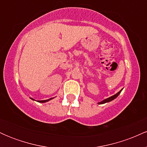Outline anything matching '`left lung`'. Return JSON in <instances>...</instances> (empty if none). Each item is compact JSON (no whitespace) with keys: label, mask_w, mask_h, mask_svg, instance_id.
Masks as SVG:
<instances>
[{"label":"left lung","mask_w":147,"mask_h":147,"mask_svg":"<svg viewBox=\"0 0 147 147\" xmlns=\"http://www.w3.org/2000/svg\"><path fill=\"white\" fill-rule=\"evenodd\" d=\"M121 91H122V90H121L120 91H119V92H118L117 94H115V95H114L113 96H111V97H109V98H107V99H104V100H103L102 102H99L98 104H105V103H106V102H111V101L113 100L114 99H115L116 97H117V96L119 95V93H120V92H121Z\"/></svg>","instance_id":"obj_1"}]
</instances>
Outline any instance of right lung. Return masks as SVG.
<instances>
[{"instance_id": "obj_1", "label": "right lung", "mask_w": 147, "mask_h": 147, "mask_svg": "<svg viewBox=\"0 0 147 147\" xmlns=\"http://www.w3.org/2000/svg\"><path fill=\"white\" fill-rule=\"evenodd\" d=\"M52 98H50V99H46V100H41V101H37V102H41V103H44V102H48L49 100H50V99H52Z\"/></svg>"}]
</instances>
